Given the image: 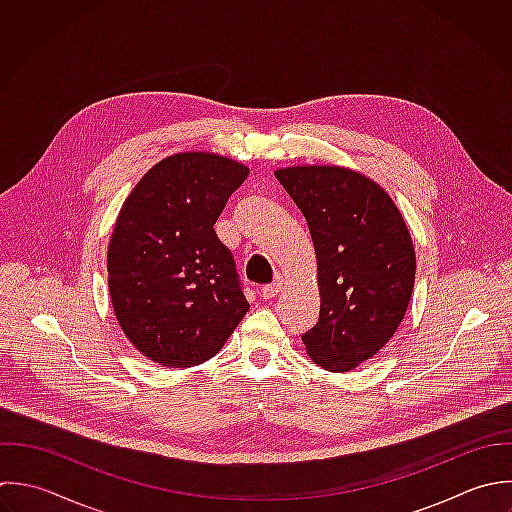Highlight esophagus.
I'll return each mask as SVG.
<instances>
[{"label": "esophagus", "mask_w": 512, "mask_h": 512, "mask_svg": "<svg viewBox=\"0 0 512 512\" xmlns=\"http://www.w3.org/2000/svg\"><path fill=\"white\" fill-rule=\"evenodd\" d=\"M281 289H283V281L277 279V281L265 285V287L261 289V295H263V299H273V297H277V295L281 293Z\"/></svg>", "instance_id": "34e87169"}]
</instances>
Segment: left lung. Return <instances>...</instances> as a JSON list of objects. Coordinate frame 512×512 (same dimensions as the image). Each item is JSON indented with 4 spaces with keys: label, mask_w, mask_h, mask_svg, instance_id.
<instances>
[{
    "label": "left lung",
    "mask_w": 512,
    "mask_h": 512,
    "mask_svg": "<svg viewBox=\"0 0 512 512\" xmlns=\"http://www.w3.org/2000/svg\"><path fill=\"white\" fill-rule=\"evenodd\" d=\"M275 177L307 219L321 311L301 339L323 369L347 373L399 329L415 285V247L389 193L337 165H297Z\"/></svg>",
    "instance_id": "8db88e82"
}]
</instances>
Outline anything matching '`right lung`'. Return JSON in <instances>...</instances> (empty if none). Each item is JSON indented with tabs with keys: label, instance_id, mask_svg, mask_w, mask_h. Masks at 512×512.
<instances>
[{
	"label": "right lung",
	"instance_id": "right-lung-1",
	"mask_svg": "<svg viewBox=\"0 0 512 512\" xmlns=\"http://www.w3.org/2000/svg\"><path fill=\"white\" fill-rule=\"evenodd\" d=\"M249 169L185 151L153 165L125 199L107 249L115 317L133 347L163 367L221 351L249 311L231 251L213 225Z\"/></svg>",
	"mask_w": 512,
	"mask_h": 512
}]
</instances>
